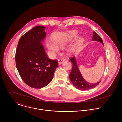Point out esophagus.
Returning a JSON list of instances; mask_svg holds the SVG:
<instances>
[{
    "mask_svg": "<svg viewBox=\"0 0 122 122\" xmlns=\"http://www.w3.org/2000/svg\"><path fill=\"white\" fill-rule=\"evenodd\" d=\"M58 65H61L62 64L64 61H65V59H58Z\"/></svg>",
    "mask_w": 122,
    "mask_h": 122,
    "instance_id": "34e87169",
    "label": "esophagus"
}]
</instances>
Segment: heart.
Listing matches in <instances>:
<instances>
[{
	"label": "heart",
	"instance_id": "obj_1",
	"mask_svg": "<svg viewBox=\"0 0 122 122\" xmlns=\"http://www.w3.org/2000/svg\"><path fill=\"white\" fill-rule=\"evenodd\" d=\"M78 32L76 30H71L66 32H57L53 36L54 42L49 41L46 43V46L48 50L52 53H58L59 48L63 49L74 40L78 35ZM73 47L69 48L66 51L68 55H71L74 51Z\"/></svg>",
	"mask_w": 122,
	"mask_h": 122
}]
</instances>
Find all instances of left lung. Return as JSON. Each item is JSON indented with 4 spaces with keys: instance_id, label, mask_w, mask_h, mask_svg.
Wrapping results in <instances>:
<instances>
[{
    "instance_id": "left-lung-1",
    "label": "left lung",
    "mask_w": 122,
    "mask_h": 122,
    "mask_svg": "<svg viewBox=\"0 0 122 122\" xmlns=\"http://www.w3.org/2000/svg\"><path fill=\"white\" fill-rule=\"evenodd\" d=\"M93 41H96L101 42L103 45V42L101 38L95 31L93 32ZM72 62V68L71 71L69 74V79L73 84V85L78 89L80 90H87L92 89L97 86L101 81L97 83H89L87 82L83 78L78 67L76 59L75 56L70 59Z\"/></svg>"
}]
</instances>
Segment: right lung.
Wrapping results in <instances>:
<instances>
[{"mask_svg":"<svg viewBox=\"0 0 122 122\" xmlns=\"http://www.w3.org/2000/svg\"><path fill=\"white\" fill-rule=\"evenodd\" d=\"M42 25L34 27L21 37L15 54L17 70L23 81L32 88L49 84L58 67L56 60L48 58L42 42L46 34Z\"/></svg>","mask_w":122,"mask_h":122,"instance_id":"1","label":"right lung"}]
</instances>
